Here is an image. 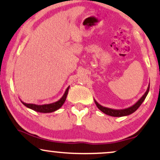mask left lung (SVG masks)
<instances>
[{"label": "left lung", "instance_id": "left-lung-1", "mask_svg": "<svg viewBox=\"0 0 160 160\" xmlns=\"http://www.w3.org/2000/svg\"><path fill=\"white\" fill-rule=\"evenodd\" d=\"M149 89H150V84L148 85V89L147 91L145 92V93L142 95V97L139 99L138 101L135 103V104H133L132 106L131 107L125 108V109H120V110H117V109H112V108H106V107H103L102 105L99 104L98 102L94 99V102L96 106L98 107V108L101 111L103 112L105 114L111 116V117H124V116H128L130 115L131 113H132L135 112L136 110L141 106V104L143 103V102L144 101V99L146 98L147 95L148 94V92H149Z\"/></svg>", "mask_w": 160, "mask_h": 160}]
</instances>
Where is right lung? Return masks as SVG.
<instances>
[{"mask_svg":"<svg viewBox=\"0 0 160 160\" xmlns=\"http://www.w3.org/2000/svg\"><path fill=\"white\" fill-rule=\"evenodd\" d=\"M70 86L66 89V90L64 93V95H62V97L57 102H53L51 104H27L25 102L21 101L22 103L25 107L30 108V109L33 110V111L40 112V113H52L57 111V110L59 109L63 105V104L65 103L66 98H67L68 93V89Z\"/></svg>","mask_w":160,"mask_h":160,"instance_id":"1","label":"right lung"}]
</instances>
